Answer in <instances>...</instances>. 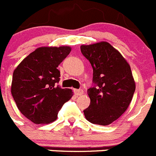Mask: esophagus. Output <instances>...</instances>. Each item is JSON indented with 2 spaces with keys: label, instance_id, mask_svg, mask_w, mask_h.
<instances>
[{
  "label": "esophagus",
  "instance_id": "34e87169",
  "mask_svg": "<svg viewBox=\"0 0 156 156\" xmlns=\"http://www.w3.org/2000/svg\"><path fill=\"white\" fill-rule=\"evenodd\" d=\"M74 94H75L76 96H80V95H82L83 94V90H76V89H75L74 90Z\"/></svg>",
  "mask_w": 156,
  "mask_h": 156
}]
</instances>
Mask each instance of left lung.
Wrapping results in <instances>:
<instances>
[{"label": "left lung", "instance_id": "obj_1", "mask_svg": "<svg viewBox=\"0 0 156 156\" xmlns=\"http://www.w3.org/2000/svg\"><path fill=\"white\" fill-rule=\"evenodd\" d=\"M81 53L93 68L94 86L87 90L90 104L83 110L94 124L107 126L127 109L135 91L130 66L107 42L82 45Z\"/></svg>", "mask_w": 156, "mask_h": 156}]
</instances>
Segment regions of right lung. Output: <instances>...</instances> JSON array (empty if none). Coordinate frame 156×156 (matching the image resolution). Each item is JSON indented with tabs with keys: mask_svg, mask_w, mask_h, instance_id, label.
Returning a JSON list of instances; mask_svg holds the SVG:
<instances>
[{
	"mask_svg": "<svg viewBox=\"0 0 156 156\" xmlns=\"http://www.w3.org/2000/svg\"><path fill=\"white\" fill-rule=\"evenodd\" d=\"M68 46L42 47L25 58L12 76V97L21 113L36 124L55 120L63 105L73 96L71 89H62L59 64L68 56Z\"/></svg>",
	"mask_w": 156,
	"mask_h": 156,
	"instance_id": "add662e5",
	"label": "right lung"
}]
</instances>
